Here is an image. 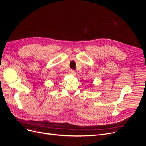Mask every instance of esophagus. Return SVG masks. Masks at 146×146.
Masks as SVG:
<instances>
[{
	"mask_svg": "<svg viewBox=\"0 0 146 146\" xmlns=\"http://www.w3.org/2000/svg\"><path fill=\"white\" fill-rule=\"evenodd\" d=\"M69 73L70 75H72V76H75V75H76V72L75 71V70H73V69H70L69 70Z\"/></svg>",
	"mask_w": 146,
	"mask_h": 146,
	"instance_id": "esophagus-1",
	"label": "esophagus"
}]
</instances>
